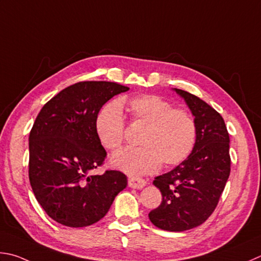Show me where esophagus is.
Returning <instances> with one entry per match:
<instances>
[{
	"label": "esophagus",
	"instance_id": "34e87169",
	"mask_svg": "<svg viewBox=\"0 0 261 261\" xmlns=\"http://www.w3.org/2000/svg\"><path fill=\"white\" fill-rule=\"evenodd\" d=\"M146 185V181L143 178H140V177H129L128 178V186L132 189H143Z\"/></svg>",
	"mask_w": 261,
	"mask_h": 261
}]
</instances>
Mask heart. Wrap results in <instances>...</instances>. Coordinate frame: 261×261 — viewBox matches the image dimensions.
<instances>
[{
  "instance_id": "b5f03b06",
  "label": "heart",
  "mask_w": 261,
  "mask_h": 261,
  "mask_svg": "<svg viewBox=\"0 0 261 261\" xmlns=\"http://www.w3.org/2000/svg\"><path fill=\"white\" fill-rule=\"evenodd\" d=\"M122 108L133 122L145 126L137 141L141 146L116 153L111 158L114 168L132 176L144 175L153 173L161 164L165 167L178 165L193 151L198 137L194 117L154 94L121 97L101 108L95 118V132L105 149L117 151L124 143Z\"/></svg>"
}]
</instances>
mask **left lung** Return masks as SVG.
<instances>
[{
  "mask_svg": "<svg viewBox=\"0 0 261 261\" xmlns=\"http://www.w3.org/2000/svg\"><path fill=\"white\" fill-rule=\"evenodd\" d=\"M174 91L190 108L198 137L188 158L154 178L162 201L149 218L158 228L183 232L204 223L217 207L230 173L229 135L223 117L213 107L189 92Z\"/></svg>",
  "mask_w": 261,
  "mask_h": 261,
  "instance_id": "1",
  "label": "left lung"
}]
</instances>
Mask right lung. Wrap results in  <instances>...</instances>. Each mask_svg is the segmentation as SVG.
Instances as JSON below:
<instances>
[{"instance_id": "add662e5", "label": "right lung", "mask_w": 261, "mask_h": 261, "mask_svg": "<svg viewBox=\"0 0 261 261\" xmlns=\"http://www.w3.org/2000/svg\"><path fill=\"white\" fill-rule=\"evenodd\" d=\"M127 86L80 82L39 111L29 134V181L38 203L57 223L85 227L109 211L127 177L118 170L91 175L107 156L95 132L102 106Z\"/></svg>"}]
</instances>
